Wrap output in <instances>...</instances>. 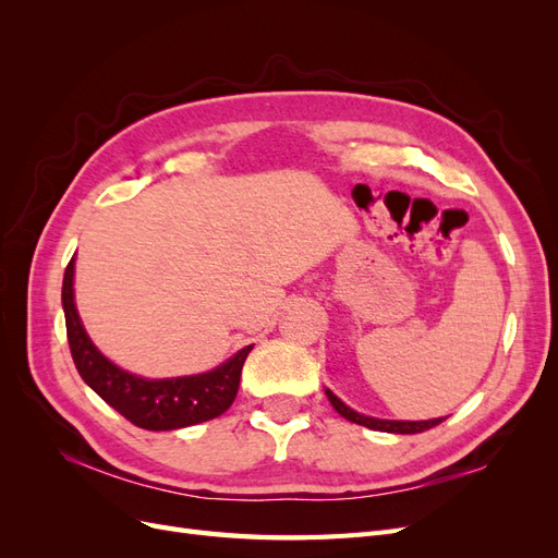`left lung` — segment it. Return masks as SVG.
<instances>
[{"instance_id": "obj_1", "label": "left lung", "mask_w": 558, "mask_h": 558, "mask_svg": "<svg viewBox=\"0 0 558 558\" xmlns=\"http://www.w3.org/2000/svg\"><path fill=\"white\" fill-rule=\"evenodd\" d=\"M326 396L330 400L332 408L337 410V414L344 416L351 424H359L365 428H373V430H381V433H398V435H412V433H424L437 424H442L447 416L440 418H428V421H391V418H377V416H365L359 414L356 410H351L349 404H344L340 398H337L330 388H326Z\"/></svg>"}]
</instances>
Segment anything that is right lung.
Instances as JSON below:
<instances>
[{
	"mask_svg": "<svg viewBox=\"0 0 558 558\" xmlns=\"http://www.w3.org/2000/svg\"><path fill=\"white\" fill-rule=\"evenodd\" d=\"M62 310L72 359L81 379L116 412L146 430H177L221 416L238 396L242 367L253 344L202 375L146 379L111 363L81 324L74 302V258L64 269Z\"/></svg>",
	"mask_w": 558,
	"mask_h": 558,
	"instance_id": "1",
	"label": "right lung"
}]
</instances>
